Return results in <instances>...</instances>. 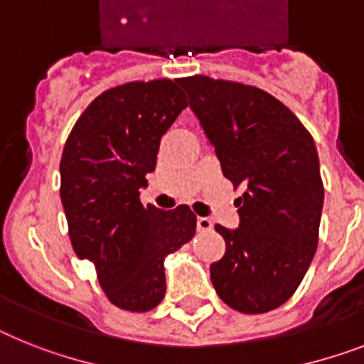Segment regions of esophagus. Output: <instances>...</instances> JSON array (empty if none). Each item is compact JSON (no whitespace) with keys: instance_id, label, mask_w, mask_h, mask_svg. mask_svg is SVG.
<instances>
[{"instance_id":"34e87169","label":"esophagus","mask_w":364,"mask_h":364,"mask_svg":"<svg viewBox=\"0 0 364 364\" xmlns=\"http://www.w3.org/2000/svg\"><path fill=\"white\" fill-rule=\"evenodd\" d=\"M212 221H210L208 218H197V230L199 232H208V230H212Z\"/></svg>"}]
</instances>
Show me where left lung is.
<instances>
[{
	"label": "left lung",
	"instance_id": "1",
	"mask_svg": "<svg viewBox=\"0 0 364 364\" xmlns=\"http://www.w3.org/2000/svg\"><path fill=\"white\" fill-rule=\"evenodd\" d=\"M178 83L225 178L243 189L238 229L215 225L227 249L210 266L212 284L234 311H273L292 297L316 253L323 184L314 141L262 89L208 76Z\"/></svg>",
	"mask_w": 364,
	"mask_h": 364
}]
</instances>
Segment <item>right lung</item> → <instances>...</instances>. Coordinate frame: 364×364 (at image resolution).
I'll return each mask as SVG.
<instances>
[{
    "label": "right lung",
    "instance_id": "obj_1",
    "mask_svg": "<svg viewBox=\"0 0 364 364\" xmlns=\"http://www.w3.org/2000/svg\"><path fill=\"white\" fill-rule=\"evenodd\" d=\"M188 106L176 81H130L102 92L68 135L59 171L68 236L95 264L107 299L146 312L165 296L164 260L195 236L197 218L143 206L139 189L156 169L161 135Z\"/></svg>",
    "mask_w": 364,
    "mask_h": 364
}]
</instances>
